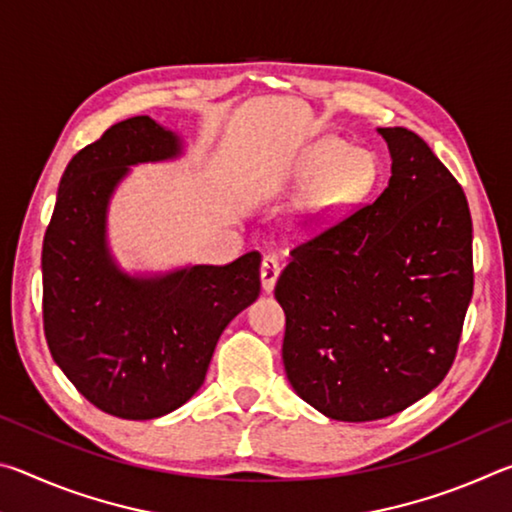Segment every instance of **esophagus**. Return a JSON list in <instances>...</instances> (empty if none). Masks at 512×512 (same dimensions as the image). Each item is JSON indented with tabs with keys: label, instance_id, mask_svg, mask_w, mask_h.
<instances>
[{
	"label": "esophagus",
	"instance_id": "1",
	"mask_svg": "<svg viewBox=\"0 0 512 512\" xmlns=\"http://www.w3.org/2000/svg\"><path fill=\"white\" fill-rule=\"evenodd\" d=\"M277 275H280V262H277L275 257L266 255L262 259V268H259V277H262V289L266 293H271L275 282H277Z\"/></svg>",
	"mask_w": 512,
	"mask_h": 512
}]
</instances>
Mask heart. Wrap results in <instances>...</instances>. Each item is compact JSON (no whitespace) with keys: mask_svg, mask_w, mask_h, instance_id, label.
Here are the masks:
<instances>
[{"mask_svg":"<svg viewBox=\"0 0 512 512\" xmlns=\"http://www.w3.org/2000/svg\"><path fill=\"white\" fill-rule=\"evenodd\" d=\"M293 180L307 187L302 212L309 225H327L354 210L377 183V162L366 151H350L336 137H327L302 155Z\"/></svg>","mask_w":512,"mask_h":512,"instance_id":"obj_1","label":"heart"}]
</instances>
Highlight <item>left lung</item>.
I'll return each instance as SVG.
<instances>
[{
	"label": "left lung",
	"mask_w": 512,
	"mask_h": 512,
	"mask_svg": "<svg viewBox=\"0 0 512 512\" xmlns=\"http://www.w3.org/2000/svg\"><path fill=\"white\" fill-rule=\"evenodd\" d=\"M379 135L388 187L293 248L275 284L293 391L343 422L400 413L445 379L474 289L463 187L420 135Z\"/></svg>",
	"instance_id": "obj_1"
}]
</instances>
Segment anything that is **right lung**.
<instances>
[{"label": "right lung", "mask_w": 512, "mask_h": 512, "mask_svg": "<svg viewBox=\"0 0 512 512\" xmlns=\"http://www.w3.org/2000/svg\"><path fill=\"white\" fill-rule=\"evenodd\" d=\"M183 142L151 117L110 126L69 160L42 241V320L58 368L85 400L124 420L183 406L216 341L259 296L262 255L225 266L128 275L110 255L106 214L128 167L178 158Z\"/></svg>", "instance_id": "obj_1"}]
</instances>
